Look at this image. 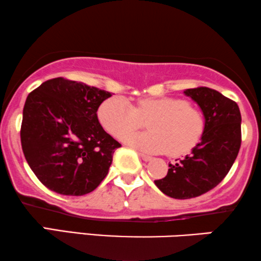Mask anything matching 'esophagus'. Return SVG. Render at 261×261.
Segmentation results:
<instances>
[{
  "label": "esophagus",
  "instance_id": "1",
  "mask_svg": "<svg viewBox=\"0 0 261 261\" xmlns=\"http://www.w3.org/2000/svg\"><path fill=\"white\" fill-rule=\"evenodd\" d=\"M139 155H140V157H141V160L145 161V162H150V161L152 160V157H150V155H147V154H144V153H139Z\"/></svg>",
  "mask_w": 261,
  "mask_h": 261
}]
</instances>
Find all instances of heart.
<instances>
[{"instance_id":"heart-1","label":"heart","mask_w":261,"mask_h":261,"mask_svg":"<svg viewBox=\"0 0 261 261\" xmlns=\"http://www.w3.org/2000/svg\"><path fill=\"white\" fill-rule=\"evenodd\" d=\"M104 128L115 138L123 139L150 119L148 132L128 136L126 141L144 151L187 153L197 146L205 132V116L180 98H141L132 104L123 97L104 100L98 111Z\"/></svg>"}]
</instances>
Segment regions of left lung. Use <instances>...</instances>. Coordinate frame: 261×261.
I'll return each mask as SVG.
<instances>
[{"label": "left lung", "mask_w": 261, "mask_h": 261, "mask_svg": "<svg viewBox=\"0 0 261 261\" xmlns=\"http://www.w3.org/2000/svg\"><path fill=\"white\" fill-rule=\"evenodd\" d=\"M200 107L205 132L184 160L169 164L168 174L154 184L174 199H191L211 191L228 174L241 146V113L236 101L208 87L184 91Z\"/></svg>", "instance_id": "obj_1"}]
</instances>
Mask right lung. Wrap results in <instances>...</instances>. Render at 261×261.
Returning a JSON list of instances; mask_svg holds the SVG:
<instances>
[{"label": "right lung", "mask_w": 261, "mask_h": 261, "mask_svg": "<svg viewBox=\"0 0 261 261\" xmlns=\"http://www.w3.org/2000/svg\"><path fill=\"white\" fill-rule=\"evenodd\" d=\"M108 91L55 77L26 98L20 130L22 152L38 180L62 195L79 197L106 178L121 144L98 121Z\"/></svg>", "instance_id": "add662e5"}]
</instances>
